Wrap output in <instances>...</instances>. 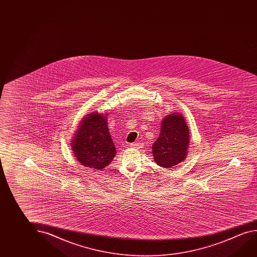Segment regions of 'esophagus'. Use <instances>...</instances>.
<instances>
[{"label":"esophagus","mask_w":257,"mask_h":257,"mask_svg":"<svg viewBox=\"0 0 257 257\" xmlns=\"http://www.w3.org/2000/svg\"><path fill=\"white\" fill-rule=\"evenodd\" d=\"M131 147L136 148V149H140V148L142 147V143H138V142L132 143V144H131Z\"/></svg>","instance_id":"1"}]
</instances>
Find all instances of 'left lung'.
I'll use <instances>...</instances> for the list:
<instances>
[{
    "instance_id": "1",
    "label": "left lung",
    "mask_w": 257,
    "mask_h": 257,
    "mask_svg": "<svg viewBox=\"0 0 257 257\" xmlns=\"http://www.w3.org/2000/svg\"><path fill=\"white\" fill-rule=\"evenodd\" d=\"M189 140V129L183 115L175 113L166 115L159 139L152 146L154 161L167 169L179 164L186 158Z\"/></svg>"
}]
</instances>
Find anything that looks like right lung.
I'll return each mask as SVG.
<instances>
[{
    "label": "right lung",
    "mask_w": 257,
    "mask_h": 257,
    "mask_svg": "<svg viewBox=\"0 0 257 257\" xmlns=\"http://www.w3.org/2000/svg\"><path fill=\"white\" fill-rule=\"evenodd\" d=\"M75 135L72 143V152L80 164L88 169H105L116 154L106 115L97 112L88 114L80 122Z\"/></svg>",
    "instance_id": "right-lung-1"
}]
</instances>
